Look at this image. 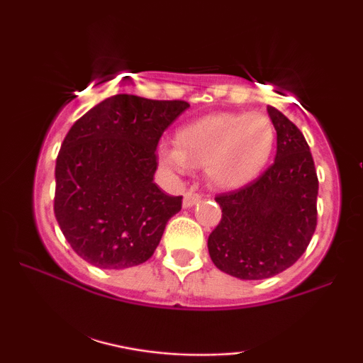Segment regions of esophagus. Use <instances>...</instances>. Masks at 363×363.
<instances>
[{"instance_id":"obj_1","label":"esophagus","mask_w":363,"mask_h":363,"mask_svg":"<svg viewBox=\"0 0 363 363\" xmlns=\"http://www.w3.org/2000/svg\"><path fill=\"white\" fill-rule=\"evenodd\" d=\"M200 198H201L200 193H196V191H193V190H188L185 193V196H183V206L190 208V206L195 205L196 201H200Z\"/></svg>"}]
</instances>
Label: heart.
I'll use <instances>...</instances> for the list:
<instances>
[{
	"mask_svg": "<svg viewBox=\"0 0 363 363\" xmlns=\"http://www.w3.org/2000/svg\"><path fill=\"white\" fill-rule=\"evenodd\" d=\"M276 133L261 113H210L177 132V145H162L158 157L172 170L206 168L218 188H238L259 175L274 148Z\"/></svg>",
	"mask_w": 363,
	"mask_h": 363,
	"instance_id": "b5f03b06",
	"label": "heart"
}]
</instances>
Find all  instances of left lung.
<instances>
[{"instance_id": "8db88e82", "label": "left lung", "mask_w": 363, "mask_h": 363, "mask_svg": "<svg viewBox=\"0 0 363 363\" xmlns=\"http://www.w3.org/2000/svg\"><path fill=\"white\" fill-rule=\"evenodd\" d=\"M276 160L256 180L215 196L221 220L208 238L218 269L240 279H266L291 267L317 226L319 180L304 135L274 107Z\"/></svg>"}]
</instances>
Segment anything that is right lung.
<instances>
[{
  "mask_svg": "<svg viewBox=\"0 0 363 363\" xmlns=\"http://www.w3.org/2000/svg\"><path fill=\"white\" fill-rule=\"evenodd\" d=\"M188 107L117 94L74 122L57 153L54 215L84 261L123 269L152 257L183 200L153 183L157 147Z\"/></svg>",
  "mask_w": 363,
  "mask_h": 363,
  "instance_id": "right-lung-1",
  "label": "right lung"
}]
</instances>
